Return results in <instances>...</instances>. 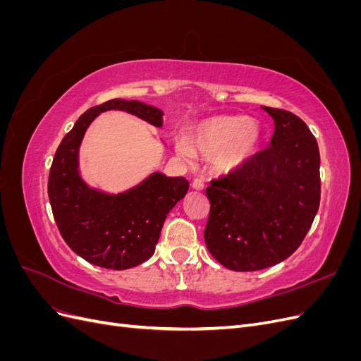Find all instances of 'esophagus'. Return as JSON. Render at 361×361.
Returning <instances> with one entry per match:
<instances>
[{
    "mask_svg": "<svg viewBox=\"0 0 361 361\" xmlns=\"http://www.w3.org/2000/svg\"><path fill=\"white\" fill-rule=\"evenodd\" d=\"M191 187L192 190H197V191H202L204 188V180L203 179H194L191 182Z\"/></svg>",
    "mask_w": 361,
    "mask_h": 361,
    "instance_id": "34e87169",
    "label": "esophagus"
}]
</instances>
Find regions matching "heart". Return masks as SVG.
I'll return each instance as SVG.
<instances>
[{
  "instance_id": "b5f03b06",
  "label": "heart",
  "mask_w": 361,
  "mask_h": 361,
  "mask_svg": "<svg viewBox=\"0 0 361 361\" xmlns=\"http://www.w3.org/2000/svg\"><path fill=\"white\" fill-rule=\"evenodd\" d=\"M190 145L179 140L176 149L182 155L195 150L215 157V166L223 173L243 169L260 149L264 133L256 120L247 116H212L195 123L188 134Z\"/></svg>"
}]
</instances>
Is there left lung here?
Wrapping results in <instances>:
<instances>
[{
    "label": "left lung",
    "mask_w": 361,
    "mask_h": 361,
    "mask_svg": "<svg viewBox=\"0 0 361 361\" xmlns=\"http://www.w3.org/2000/svg\"><path fill=\"white\" fill-rule=\"evenodd\" d=\"M274 120L269 147L206 188L209 253L232 271L280 264L300 247L321 200L319 149L302 120L262 106Z\"/></svg>",
    "instance_id": "1"
}]
</instances>
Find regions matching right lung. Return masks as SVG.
<instances>
[{"mask_svg":"<svg viewBox=\"0 0 361 361\" xmlns=\"http://www.w3.org/2000/svg\"><path fill=\"white\" fill-rule=\"evenodd\" d=\"M111 110L126 111L162 128V110L140 101L111 99L89 108L54 155L48 195L59 231L76 255L96 267L128 269L155 253L164 221L185 197L190 183L185 178L154 171L122 192L90 187L80 171V147L93 120Z\"/></svg>","mask_w":361,"mask_h":361,"instance_id":"obj_1","label":"right lung"}]
</instances>
